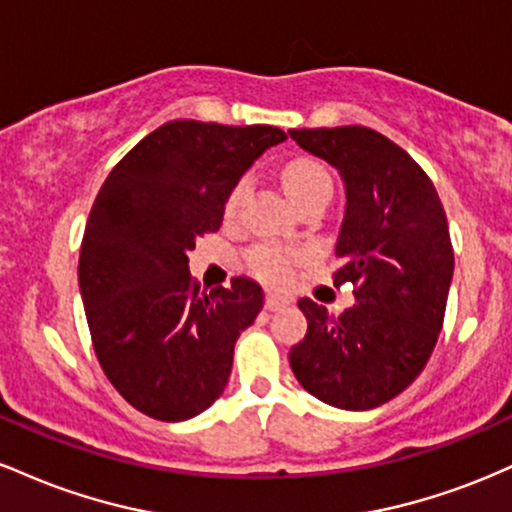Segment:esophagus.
I'll return each instance as SVG.
<instances>
[{
	"label": "esophagus",
	"instance_id": "34e87169",
	"mask_svg": "<svg viewBox=\"0 0 512 512\" xmlns=\"http://www.w3.org/2000/svg\"><path fill=\"white\" fill-rule=\"evenodd\" d=\"M289 303H291L289 298L276 296V293H269V296L264 298V308H267V310H281V308H286Z\"/></svg>",
	"mask_w": 512,
	"mask_h": 512
}]
</instances>
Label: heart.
Wrapping results in <instances>:
<instances>
[{
	"mask_svg": "<svg viewBox=\"0 0 512 512\" xmlns=\"http://www.w3.org/2000/svg\"><path fill=\"white\" fill-rule=\"evenodd\" d=\"M281 182H284L286 195L296 207H301L305 199L320 195V192L332 190V178L320 163L313 158H293L281 170ZM248 180H240L231 190L226 202V214H236L245 195H248ZM301 260V252L289 248H276V245H260L248 255V267L255 276H260L267 284H284L291 276V267Z\"/></svg>",
	"mask_w": 512,
	"mask_h": 512,
	"instance_id": "1",
	"label": "heart"
}]
</instances>
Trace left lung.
<instances>
[{
  "mask_svg": "<svg viewBox=\"0 0 512 512\" xmlns=\"http://www.w3.org/2000/svg\"><path fill=\"white\" fill-rule=\"evenodd\" d=\"M289 134L344 182L334 286L349 281L356 298L342 315L298 301L308 332L291 349V370L330 407L375 409L414 383L438 342L455 269L448 219L419 163L375 129Z\"/></svg>",
  "mask_w": 512,
  "mask_h": 512,
  "instance_id": "8db88e82",
  "label": "left lung"
}]
</instances>
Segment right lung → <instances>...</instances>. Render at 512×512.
I'll list each match as a JSON object with an SVG mask.
<instances>
[{
	"label": "right lung",
	"mask_w": 512,
	"mask_h": 512,
	"mask_svg": "<svg viewBox=\"0 0 512 512\" xmlns=\"http://www.w3.org/2000/svg\"><path fill=\"white\" fill-rule=\"evenodd\" d=\"M279 127L173 120L134 146L103 182L79 257L93 349L122 397L158 421H187L216 399L233 346L264 305L257 281L199 293L197 238L221 228L228 195Z\"/></svg>",
	"instance_id": "1"
}]
</instances>
